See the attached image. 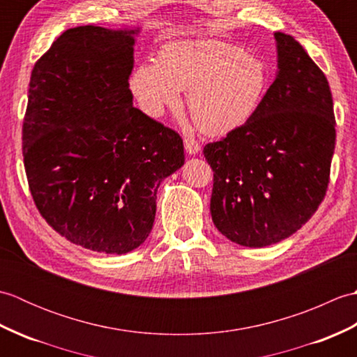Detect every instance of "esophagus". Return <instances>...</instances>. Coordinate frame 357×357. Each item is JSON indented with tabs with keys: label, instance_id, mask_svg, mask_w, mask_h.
Returning a JSON list of instances; mask_svg holds the SVG:
<instances>
[{
	"label": "esophagus",
	"instance_id": "obj_1",
	"mask_svg": "<svg viewBox=\"0 0 357 357\" xmlns=\"http://www.w3.org/2000/svg\"><path fill=\"white\" fill-rule=\"evenodd\" d=\"M184 147L188 155H196L201 150L199 142L196 141L193 136H187V138H184Z\"/></svg>",
	"mask_w": 357,
	"mask_h": 357
}]
</instances>
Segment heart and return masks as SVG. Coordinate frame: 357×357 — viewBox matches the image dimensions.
<instances>
[{
    "label": "heart",
    "instance_id": "heart-1",
    "mask_svg": "<svg viewBox=\"0 0 357 357\" xmlns=\"http://www.w3.org/2000/svg\"><path fill=\"white\" fill-rule=\"evenodd\" d=\"M267 86L261 59L218 40L165 44L156 63H142L130 78L132 93L151 118L176 107L181 90H187L188 112L208 135L230 133L252 119Z\"/></svg>",
    "mask_w": 357,
    "mask_h": 357
}]
</instances>
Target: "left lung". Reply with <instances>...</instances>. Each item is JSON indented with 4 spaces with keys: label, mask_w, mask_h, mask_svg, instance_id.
<instances>
[{
    "label": "left lung",
    "mask_w": 357,
    "mask_h": 357,
    "mask_svg": "<svg viewBox=\"0 0 357 357\" xmlns=\"http://www.w3.org/2000/svg\"><path fill=\"white\" fill-rule=\"evenodd\" d=\"M278 73L244 126L204 147L213 170L210 213L227 239L267 247L298 231L322 202L336 144L324 72L276 32Z\"/></svg>",
    "instance_id": "obj_1"
}]
</instances>
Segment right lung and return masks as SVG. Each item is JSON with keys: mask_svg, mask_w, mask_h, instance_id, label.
Instances as JSON below:
<instances>
[{"mask_svg": "<svg viewBox=\"0 0 357 357\" xmlns=\"http://www.w3.org/2000/svg\"><path fill=\"white\" fill-rule=\"evenodd\" d=\"M136 29L79 26L38 59L22 156L36 208L67 241L124 255L151 231L156 192L184 165V144L133 107Z\"/></svg>", "mask_w": 357, "mask_h": 357, "instance_id": "right-lung-1", "label": "right lung"}]
</instances>
